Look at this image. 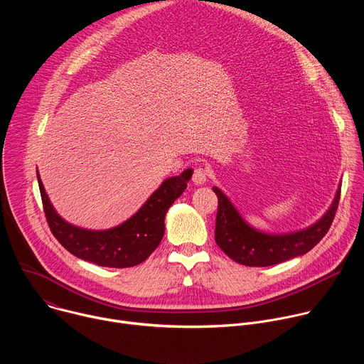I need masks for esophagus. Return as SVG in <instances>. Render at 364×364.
<instances>
[{"mask_svg":"<svg viewBox=\"0 0 364 364\" xmlns=\"http://www.w3.org/2000/svg\"><path fill=\"white\" fill-rule=\"evenodd\" d=\"M191 180H193V183L196 186H203L205 183V180H207V170L203 168V167L196 168L194 173H193V178Z\"/></svg>","mask_w":364,"mask_h":364,"instance_id":"1","label":"esophagus"}]
</instances>
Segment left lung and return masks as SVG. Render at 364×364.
<instances>
[{
  "instance_id": "1",
  "label": "left lung",
  "mask_w": 364,
  "mask_h": 364,
  "mask_svg": "<svg viewBox=\"0 0 364 364\" xmlns=\"http://www.w3.org/2000/svg\"><path fill=\"white\" fill-rule=\"evenodd\" d=\"M340 187L341 184L327 212L316 223L295 232L268 233L249 225L230 198L215 186L213 191L219 198L216 243L235 262L246 267H271L305 255L328 232L337 212Z\"/></svg>"
}]
</instances>
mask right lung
Here are the masks:
<instances>
[{
  "mask_svg": "<svg viewBox=\"0 0 364 364\" xmlns=\"http://www.w3.org/2000/svg\"><path fill=\"white\" fill-rule=\"evenodd\" d=\"M193 170L166 178L129 219L111 229H86L66 222L51 204L37 170L44 213L51 233L72 255L107 268H131L157 249L166 230V215L184 193Z\"/></svg>",
  "mask_w": 364,
  "mask_h": 364,
  "instance_id": "1",
  "label": "right lung"
}]
</instances>
